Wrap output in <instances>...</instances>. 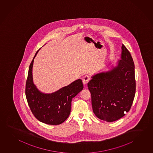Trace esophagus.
Instances as JSON below:
<instances>
[{
	"label": "esophagus",
	"instance_id": "34e87169",
	"mask_svg": "<svg viewBox=\"0 0 153 153\" xmlns=\"http://www.w3.org/2000/svg\"><path fill=\"white\" fill-rule=\"evenodd\" d=\"M89 80H90V77H89V76L87 75L84 76L83 78V84H84V85H87V84H88V83Z\"/></svg>",
	"mask_w": 153,
	"mask_h": 153
}]
</instances>
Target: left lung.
<instances>
[{"instance_id": "1", "label": "left lung", "mask_w": 153, "mask_h": 153, "mask_svg": "<svg viewBox=\"0 0 153 153\" xmlns=\"http://www.w3.org/2000/svg\"><path fill=\"white\" fill-rule=\"evenodd\" d=\"M106 68L91 76L88 87L94 114L102 120L113 122L128 112L135 94L134 62L123 44L120 59L109 62Z\"/></svg>"}]
</instances>
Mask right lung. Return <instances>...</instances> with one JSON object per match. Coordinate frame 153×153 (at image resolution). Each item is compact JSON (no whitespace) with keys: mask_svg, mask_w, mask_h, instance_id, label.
<instances>
[{"mask_svg":"<svg viewBox=\"0 0 153 153\" xmlns=\"http://www.w3.org/2000/svg\"><path fill=\"white\" fill-rule=\"evenodd\" d=\"M39 50L35 53L29 67L25 91L26 99L38 120L48 125H57L63 123L70 115L72 99L83 90V83L78 79L51 94L40 91L34 83L32 73L34 59Z\"/></svg>","mask_w":153,"mask_h":153,"instance_id":"add662e5","label":"right lung"}]
</instances>
